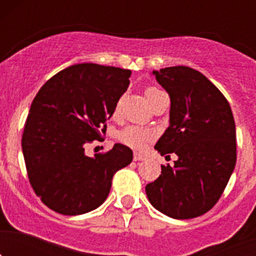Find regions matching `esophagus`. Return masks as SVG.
Listing matches in <instances>:
<instances>
[{
    "instance_id": "esophagus-1",
    "label": "esophagus",
    "mask_w": 256,
    "mask_h": 256,
    "mask_svg": "<svg viewBox=\"0 0 256 256\" xmlns=\"http://www.w3.org/2000/svg\"><path fill=\"white\" fill-rule=\"evenodd\" d=\"M146 159H148V156L144 155V154H140V152L133 154V160H134V162H142V160H146Z\"/></svg>"
}]
</instances>
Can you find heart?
I'll return each instance as SVG.
<instances>
[{"mask_svg": "<svg viewBox=\"0 0 256 256\" xmlns=\"http://www.w3.org/2000/svg\"><path fill=\"white\" fill-rule=\"evenodd\" d=\"M160 92L162 91L159 88L152 87V86L144 90V94H146V98H148V102L152 100V97L155 94H160ZM154 138H155V134H154L152 130H148V128H142V126H130L119 133V140L123 144H126V146L136 148V150H144Z\"/></svg>", "mask_w": 256, "mask_h": 256, "instance_id": "obj_1", "label": "heart"}]
</instances>
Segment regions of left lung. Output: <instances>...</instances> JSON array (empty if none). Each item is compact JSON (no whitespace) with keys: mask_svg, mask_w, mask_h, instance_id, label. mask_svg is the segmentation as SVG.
Segmentation results:
<instances>
[{"mask_svg":"<svg viewBox=\"0 0 256 256\" xmlns=\"http://www.w3.org/2000/svg\"><path fill=\"white\" fill-rule=\"evenodd\" d=\"M152 74L170 97L169 126L155 150L178 159L174 166L162 165L146 195L165 216L196 218L216 204L236 165L234 114L223 94L198 70L170 66Z\"/></svg>","mask_w":256,"mask_h":256,"instance_id":"1","label":"left lung"}]
</instances>
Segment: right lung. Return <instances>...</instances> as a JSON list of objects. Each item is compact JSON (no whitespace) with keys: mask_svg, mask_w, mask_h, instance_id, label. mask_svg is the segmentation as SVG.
Wrapping results in <instances>:
<instances>
[{"mask_svg":"<svg viewBox=\"0 0 256 256\" xmlns=\"http://www.w3.org/2000/svg\"><path fill=\"white\" fill-rule=\"evenodd\" d=\"M130 70L84 62L50 78L32 102L22 138L29 182L46 206L79 216L100 206L114 174L130 164L122 144L94 158L84 146L100 140L106 119L130 86Z\"/></svg>","mask_w":256,"mask_h":256,"instance_id":"add662e5","label":"right lung"}]
</instances>
